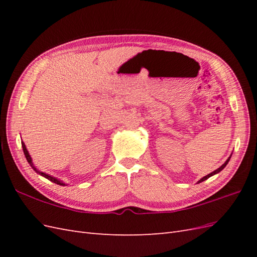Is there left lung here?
<instances>
[{
    "instance_id": "1",
    "label": "left lung",
    "mask_w": 257,
    "mask_h": 257,
    "mask_svg": "<svg viewBox=\"0 0 257 257\" xmlns=\"http://www.w3.org/2000/svg\"><path fill=\"white\" fill-rule=\"evenodd\" d=\"M229 160H230V157H229V158L227 159V161H226V162H225V163H224V164H223V165H222L221 167H219V168H217L216 170H214V172H212L211 174H209V175H207V176H205V177H203V178H201V179H200V180L198 181V183H200V182H203V181L207 180V179H208V178H210V177H211V176H213V175H215V174H217V173H220V172H221V170H222V169H223V168H224L225 166H226V165H227V163L229 162Z\"/></svg>"
}]
</instances>
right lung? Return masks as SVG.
<instances>
[{"mask_svg":"<svg viewBox=\"0 0 257 257\" xmlns=\"http://www.w3.org/2000/svg\"><path fill=\"white\" fill-rule=\"evenodd\" d=\"M21 145H22L23 153H25V155H26V159H27V161L29 162V164L31 165V167H32V168L35 170V172H36L37 174L42 175L43 177H45L46 179H48V180H50V181H52V182H54V183L60 184V185H65V183H63V182H62V181L58 180V179L53 178V177H51V176H49V175H47V174H45V173H42V172H40V170H38V169H36V168L34 167V165H33V163H32V159H31V157H30V154H29V152H28V150H27V148H26V145H25V143H22V142H21Z\"/></svg>","mask_w":257,"mask_h":257,"instance_id":"1","label":"right lung"}]
</instances>
